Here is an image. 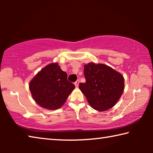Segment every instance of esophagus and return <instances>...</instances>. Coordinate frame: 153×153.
I'll return each instance as SVG.
<instances>
[{
	"label": "esophagus",
	"instance_id": "obj_1",
	"mask_svg": "<svg viewBox=\"0 0 153 153\" xmlns=\"http://www.w3.org/2000/svg\"><path fill=\"white\" fill-rule=\"evenodd\" d=\"M79 80L77 79V81H76V82H75L74 84H75V86H76V87L77 88V87H78V86H79Z\"/></svg>",
	"mask_w": 153,
	"mask_h": 153
}]
</instances>
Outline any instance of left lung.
<instances>
[{"label":"left lung","mask_w":153,"mask_h":153,"mask_svg":"<svg viewBox=\"0 0 153 153\" xmlns=\"http://www.w3.org/2000/svg\"><path fill=\"white\" fill-rule=\"evenodd\" d=\"M86 82L79 88L90 105L98 111L112 108L124 90V78L120 73L105 64L90 63L84 68Z\"/></svg>","instance_id":"8db88e82"}]
</instances>
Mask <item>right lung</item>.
I'll return each instance as SVG.
<instances>
[{
	"instance_id": "add662e5",
	"label": "right lung",
	"mask_w": 153,
	"mask_h": 153,
	"mask_svg": "<svg viewBox=\"0 0 153 153\" xmlns=\"http://www.w3.org/2000/svg\"><path fill=\"white\" fill-rule=\"evenodd\" d=\"M35 101L42 108L55 110L65 102L75 86L67 80L66 72L57 63H51L38 72L29 85Z\"/></svg>"
}]
</instances>
